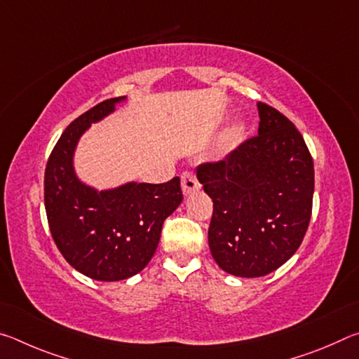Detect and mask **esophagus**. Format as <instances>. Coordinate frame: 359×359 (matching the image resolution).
<instances>
[{
    "instance_id": "esophagus-1",
    "label": "esophagus",
    "mask_w": 359,
    "mask_h": 359,
    "mask_svg": "<svg viewBox=\"0 0 359 359\" xmlns=\"http://www.w3.org/2000/svg\"><path fill=\"white\" fill-rule=\"evenodd\" d=\"M182 190H184L185 196L188 194H191L193 191H196L201 188V184H199V180L196 177V172L194 171H185L182 174Z\"/></svg>"
}]
</instances>
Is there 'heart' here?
<instances>
[{"instance_id": "1", "label": "heart", "mask_w": 359, "mask_h": 359, "mask_svg": "<svg viewBox=\"0 0 359 359\" xmlns=\"http://www.w3.org/2000/svg\"><path fill=\"white\" fill-rule=\"evenodd\" d=\"M239 126H236V128H233V131H231V135H233V136H236V135H238V133H239Z\"/></svg>"}]
</instances>
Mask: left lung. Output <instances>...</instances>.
Masks as SVG:
<instances>
[{
  "label": "left lung",
  "mask_w": 359,
  "mask_h": 359,
  "mask_svg": "<svg viewBox=\"0 0 359 359\" xmlns=\"http://www.w3.org/2000/svg\"><path fill=\"white\" fill-rule=\"evenodd\" d=\"M257 106L258 136L196 172L214 203L210 253L238 277H261L287 263L312 215L313 160L304 137L277 109Z\"/></svg>",
  "instance_id": "left-lung-1"
}]
</instances>
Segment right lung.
Segmentation results:
<instances>
[{
  "label": "right lung",
  "instance_id": "right-lung-1",
  "mask_svg": "<svg viewBox=\"0 0 359 359\" xmlns=\"http://www.w3.org/2000/svg\"><path fill=\"white\" fill-rule=\"evenodd\" d=\"M123 100L102 101L72 121L48 156L44 177L47 222L60 253L81 274L101 282L141 272L156 250L163 223L184 199L179 177L102 191L77 179L72 156L79 139Z\"/></svg>",
  "mask_w": 359,
  "mask_h": 359
}]
</instances>
